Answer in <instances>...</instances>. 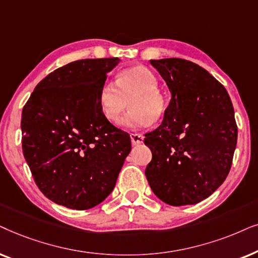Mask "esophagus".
<instances>
[{
    "label": "esophagus",
    "instance_id": "1",
    "mask_svg": "<svg viewBox=\"0 0 258 258\" xmlns=\"http://www.w3.org/2000/svg\"><path fill=\"white\" fill-rule=\"evenodd\" d=\"M130 137H131L132 145H140L144 142V136L139 135V133H131Z\"/></svg>",
    "mask_w": 258,
    "mask_h": 258
}]
</instances>
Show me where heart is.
<instances>
[{"instance_id": "1", "label": "heart", "mask_w": 258, "mask_h": 258, "mask_svg": "<svg viewBox=\"0 0 258 258\" xmlns=\"http://www.w3.org/2000/svg\"><path fill=\"white\" fill-rule=\"evenodd\" d=\"M99 107L108 121H115L131 104L132 109L119 121L126 130L145 128L160 119L166 102L158 89V78L150 68L132 66L122 70L116 82L107 81L99 92Z\"/></svg>"}]
</instances>
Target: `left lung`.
I'll use <instances>...</instances> for the list:
<instances>
[{
    "mask_svg": "<svg viewBox=\"0 0 258 258\" xmlns=\"http://www.w3.org/2000/svg\"><path fill=\"white\" fill-rule=\"evenodd\" d=\"M171 92L164 120L145 135L152 152L145 176L164 203L197 204L223 184L232 164L237 125L230 97L203 67L184 59L151 60Z\"/></svg>",
    "mask_w": 258,
    "mask_h": 258,
    "instance_id": "1",
    "label": "left lung"
}]
</instances>
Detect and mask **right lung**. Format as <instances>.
I'll return each mask as SVG.
<instances>
[{
  "label": "right lung",
  "instance_id": "right-lung-1",
  "mask_svg": "<svg viewBox=\"0 0 258 258\" xmlns=\"http://www.w3.org/2000/svg\"><path fill=\"white\" fill-rule=\"evenodd\" d=\"M118 57L85 59L40 81L22 111V151L40 191L86 210L113 191L131 138L102 115L99 92Z\"/></svg>",
  "mask_w": 258,
  "mask_h": 258
}]
</instances>
